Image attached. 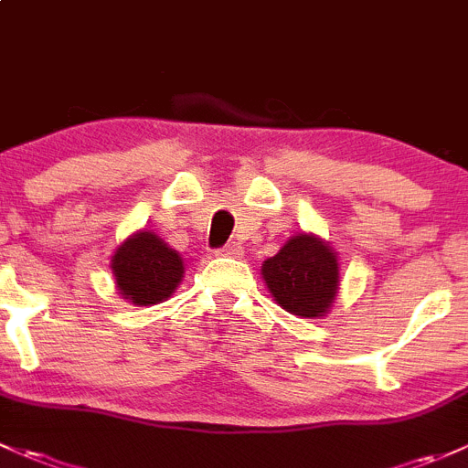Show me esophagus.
Masks as SVG:
<instances>
[{
    "label": "esophagus",
    "instance_id": "esophagus-1",
    "mask_svg": "<svg viewBox=\"0 0 468 468\" xmlns=\"http://www.w3.org/2000/svg\"><path fill=\"white\" fill-rule=\"evenodd\" d=\"M219 255H224V258H242V247H239V244H226V247H221L219 250H218Z\"/></svg>",
    "mask_w": 468,
    "mask_h": 468
}]
</instances>
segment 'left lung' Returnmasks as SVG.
<instances>
[{
    "mask_svg": "<svg viewBox=\"0 0 468 468\" xmlns=\"http://www.w3.org/2000/svg\"><path fill=\"white\" fill-rule=\"evenodd\" d=\"M264 284L284 312L300 318H323L332 312L341 289L338 253L314 233H296L262 262Z\"/></svg>",
    "mask_w": 468,
    "mask_h": 468,
    "instance_id": "1",
    "label": "left lung"
}]
</instances>
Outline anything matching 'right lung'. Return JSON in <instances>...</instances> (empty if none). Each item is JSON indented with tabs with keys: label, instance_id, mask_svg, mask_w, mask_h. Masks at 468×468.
I'll return each mask as SVG.
<instances>
[{
	"label": "right lung",
	"instance_id": "1",
	"mask_svg": "<svg viewBox=\"0 0 468 468\" xmlns=\"http://www.w3.org/2000/svg\"><path fill=\"white\" fill-rule=\"evenodd\" d=\"M110 269L118 293L139 307L168 300L186 273L179 250L170 249L159 235L147 229L136 230L118 244Z\"/></svg>",
	"mask_w": 468,
	"mask_h": 468
}]
</instances>
